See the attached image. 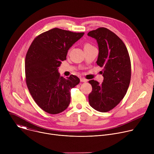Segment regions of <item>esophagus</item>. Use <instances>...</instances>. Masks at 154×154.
Masks as SVG:
<instances>
[{
	"instance_id": "1",
	"label": "esophagus",
	"mask_w": 154,
	"mask_h": 154,
	"mask_svg": "<svg viewBox=\"0 0 154 154\" xmlns=\"http://www.w3.org/2000/svg\"><path fill=\"white\" fill-rule=\"evenodd\" d=\"M80 81H81L82 82H86L88 80H87L86 79H84V78H81V79H80Z\"/></svg>"
}]
</instances>
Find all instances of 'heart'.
<instances>
[{
    "label": "heart",
    "instance_id": "obj_1",
    "mask_svg": "<svg viewBox=\"0 0 154 154\" xmlns=\"http://www.w3.org/2000/svg\"><path fill=\"white\" fill-rule=\"evenodd\" d=\"M91 46H92L90 44H89V43H86L85 45V46H84V48H86V47H91Z\"/></svg>",
    "mask_w": 154,
    "mask_h": 154
}]
</instances>
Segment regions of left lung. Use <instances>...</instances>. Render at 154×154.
Listing matches in <instances>:
<instances>
[{
	"label": "left lung",
	"instance_id": "8db88e82",
	"mask_svg": "<svg viewBox=\"0 0 154 154\" xmlns=\"http://www.w3.org/2000/svg\"><path fill=\"white\" fill-rule=\"evenodd\" d=\"M98 45L96 63L103 67L102 84L91 80L92 92L88 96L90 106L100 112H107L115 107L125 96L130 82L131 63L123 41L113 32L101 27L90 32Z\"/></svg>",
	"mask_w": 154,
	"mask_h": 154
}]
</instances>
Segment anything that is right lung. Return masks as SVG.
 <instances>
[{
    "instance_id": "obj_1",
    "label": "right lung",
    "mask_w": 154,
    "mask_h": 154,
    "mask_svg": "<svg viewBox=\"0 0 154 154\" xmlns=\"http://www.w3.org/2000/svg\"><path fill=\"white\" fill-rule=\"evenodd\" d=\"M84 33L58 28L38 36L27 53L25 62L26 83L33 99L44 111L58 114L71 102V90L80 82L75 75L60 76L58 67L66 59L68 50Z\"/></svg>"
}]
</instances>
